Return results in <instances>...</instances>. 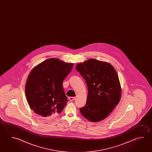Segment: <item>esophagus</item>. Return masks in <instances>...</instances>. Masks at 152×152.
Returning <instances> with one entry per match:
<instances>
[{"mask_svg": "<svg viewBox=\"0 0 152 152\" xmlns=\"http://www.w3.org/2000/svg\"><path fill=\"white\" fill-rule=\"evenodd\" d=\"M75 98H76L75 97H69V100H70V101H73V100L75 99Z\"/></svg>", "mask_w": 152, "mask_h": 152, "instance_id": "esophagus-1", "label": "esophagus"}]
</instances>
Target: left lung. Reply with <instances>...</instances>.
I'll use <instances>...</instances> for the list:
<instances>
[{
    "mask_svg": "<svg viewBox=\"0 0 152 152\" xmlns=\"http://www.w3.org/2000/svg\"><path fill=\"white\" fill-rule=\"evenodd\" d=\"M76 69L85 80L88 89L86 104L80 109L81 114L91 122L103 120L121 98L117 72L110 63L94 58L78 63Z\"/></svg>",
    "mask_w": 152,
    "mask_h": 152,
    "instance_id": "left-lung-1",
    "label": "left lung"
}]
</instances>
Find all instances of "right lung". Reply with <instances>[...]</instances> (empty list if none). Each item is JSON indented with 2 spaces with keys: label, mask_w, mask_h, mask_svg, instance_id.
I'll return each mask as SVG.
<instances>
[{
  "label": "right lung",
  "mask_w": 152,
  "mask_h": 152,
  "mask_svg": "<svg viewBox=\"0 0 152 152\" xmlns=\"http://www.w3.org/2000/svg\"><path fill=\"white\" fill-rule=\"evenodd\" d=\"M73 63L50 58L34 66L26 80L25 94L30 108L43 117L60 113L68 102L63 81Z\"/></svg>",
  "instance_id": "add662e5"
}]
</instances>
